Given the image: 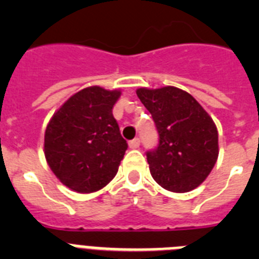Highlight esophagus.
I'll return each mask as SVG.
<instances>
[{
  "mask_svg": "<svg viewBox=\"0 0 259 259\" xmlns=\"http://www.w3.org/2000/svg\"><path fill=\"white\" fill-rule=\"evenodd\" d=\"M128 145H130V148H131V149H137V148L140 146V139H139V137H136V139H134V140L130 141V143H128Z\"/></svg>",
  "mask_w": 259,
  "mask_h": 259,
  "instance_id": "34e87169",
  "label": "esophagus"
}]
</instances>
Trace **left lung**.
I'll use <instances>...</instances> for the list:
<instances>
[{
	"mask_svg": "<svg viewBox=\"0 0 259 259\" xmlns=\"http://www.w3.org/2000/svg\"><path fill=\"white\" fill-rule=\"evenodd\" d=\"M157 127L159 143L146 152L153 179L167 191L197 188L218 159V131L188 92L175 87L136 91Z\"/></svg>",
	"mask_w": 259,
	"mask_h": 259,
	"instance_id": "8db88e82",
	"label": "left lung"
}]
</instances>
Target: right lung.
<instances>
[{
    "label": "right lung",
    "instance_id": "1",
    "mask_svg": "<svg viewBox=\"0 0 259 259\" xmlns=\"http://www.w3.org/2000/svg\"><path fill=\"white\" fill-rule=\"evenodd\" d=\"M120 91L88 87L57 110L45 131L44 153L54 175L70 189L92 193L118 172L127 150L113 107Z\"/></svg>",
    "mask_w": 259,
    "mask_h": 259
}]
</instances>
